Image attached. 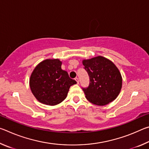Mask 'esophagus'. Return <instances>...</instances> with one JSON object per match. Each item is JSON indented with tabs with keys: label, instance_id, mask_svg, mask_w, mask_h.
Listing matches in <instances>:
<instances>
[{
	"label": "esophagus",
	"instance_id": "esophagus-1",
	"mask_svg": "<svg viewBox=\"0 0 149 149\" xmlns=\"http://www.w3.org/2000/svg\"><path fill=\"white\" fill-rule=\"evenodd\" d=\"M75 81H76V82H77V84H79V79H78V78L77 77H76V78H75Z\"/></svg>",
	"mask_w": 149,
	"mask_h": 149
}]
</instances>
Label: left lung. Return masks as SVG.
<instances>
[{"label":"left lung","mask_w":149,"mask_h":149,"mask_svg":"<svg viewBox=\"0 0 149 149\" xmlns=\"http://www.w3.org/2000/svg\"><path fill=\"white\" fill-rule=\"evenodd\" d=\"M89 74V87L83 89L86 99L98 106H105L119 95L122 87V77L111 60L98 56L82 61Z\"/></svg>","instance_id":"left-lung-1"}]
</instances>
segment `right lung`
Listing matches in <instances>:
<instances>
[{
    "mask_svg": "<svg viewBox=\"0 0 149 149\" xmlns=\"http://www.w3.org/2000/svg\"><path fill=\"white\" fill-rule=\"evenodd\" d=\"M62 63L59 59H46L39 63L31 73L30 89L42 104H60L66 98L70 86L77 84L66 71L62 70Z\"/></svg>",
    "mask_w": 149,
    "mask_h": 149,
    "instance_id": "obj_1",
    "label": "right lung"
}]
</instances>
